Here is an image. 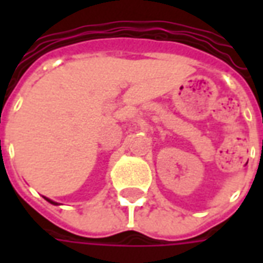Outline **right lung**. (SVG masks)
Instances as JSON below:
<instances>
[{"mask_svg":"<svg viewBox=\"0 0 263 263\" xmlns=\"http://www.w3.org/2000/svg\"><path fill=\"white\" fill-rule=\"evenodd\" d=\"M45 198H46V200H48V201H49V203H50V204H54V205H56V204H58V203H54V201H52V200H50V198H48V197H45Z\"/></svg>","mask_w":263,"mask_h":263,"instance_id":"1","label":"right lung"}]
</instances>
